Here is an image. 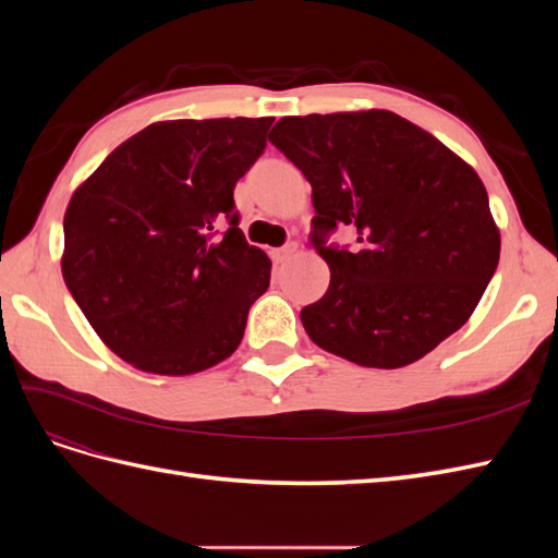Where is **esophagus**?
<instances>
[{"mask_svg":"<svg viewBox=\"0 0 558 558\" xmlns=\"http://www.w3.org/2000/svg\"><path fill=\"white\" fill-rule=\"evenodd\" d=\"M295 251H298V244L291 242V244H286V246H281V248H275V251H272V258H275L277 263H283V260L293 258Z\"/></svg>","mask_w":558,"mask_h":558,"instance_id":"34e87169","label":"esophagus"}]
</instances>
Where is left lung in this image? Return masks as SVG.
Wrapping results in <instances>:
<instances>
[{"label":"left lung","instance_id":"obj_1","mask_svg":"<svg viewBox=\"0 0 558 558\" xmlns=\"http://www.w3.org/2000/svg\"><path fill=\"white\" fill-rule=\"evenodd\" d=\"M312 183L326 295L300 312L312 342L363 367H404L475 312L500 258L482 179L393 111L286 116L269 132ZM340 225L353 250L328 245Z\"/></svg>","mask_w":558,"mask_h":558}]
</instances>
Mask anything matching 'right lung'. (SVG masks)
Here are the masks:
<instances>
[{"label":"right lung","instance_id":"obj_1","mask_svg":"<svg viewBox=\"0 0 558 558\" xmlns=\"http://www.w3.org/2000/svg\"><path fill=\"white\" fill-rule=\"evenodd\" d=\"M272 121L154 123L78 185L64 214L62 277L116 356L177 377L240 347L272 263L246 244L232 191L263 156Z\"/></svg>","mask_w":558,"mask_h":558}]
</instances>
